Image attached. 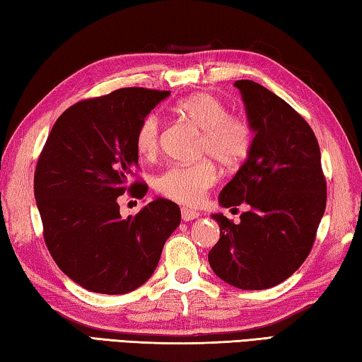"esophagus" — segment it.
Instances as JSON below:
<instances>
[{"label": "esophagus", "mask_w": 362, "mask_h": 362, "mask_svg": "<svg viewBox=\"0 0 362 362\" xmlns=\"http://www.w3.org/2000/svg\"><path fill=\"white\" fill-rule=\"evenodd\" d=\"M199 217V212L198 211H192L188 209V207H182V218L188 222V220H193V218H198Z\"/></svg>", "instance_id": "obj_1"}]
</instances>
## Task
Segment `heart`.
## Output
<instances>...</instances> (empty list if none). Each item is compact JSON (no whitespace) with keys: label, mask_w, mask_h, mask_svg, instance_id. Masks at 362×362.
<instances>
[{"label":"heart","mask_w":362,"mask_h":362,"mask_svg":"<svg viewBox=\"0 0 362 362\" xmlns=\"http://www.w3.org/2000/svg\"><path fill=\"white\" fill-rule=\"evenodd\" d=\"M177 112L201 131L204 139L201 155L212 156L223 168H238L246 161L252 148L254 134L249 122L236 115H228L225 103L209 93H196L177 103ZM161 119L155 113L140 121L136 132V148L144 158H153L159 150ZM217 182V170L211 161L177 164L158 177L156 189L166 198L185 206H196Z\"/></svg>","instance_id":"heart-1"}]
</instances>
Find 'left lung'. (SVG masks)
<instances>
[{
  "label": "left lung",
  "mask_w": 362,
  "mask_h": 362,
  "mask_svg": "<svg viewBox=\"0 0 362 362\" xmlns=\"http://www.w3.org/2000/svg\"><path fill=\"white\" fill-rule=\"evenodd\" d=\"M252 148L218 196L223 207L249 204L241 222L214 214L220 240L209 265L238 289L262 291L297 272L313 247L326 211L321 151L308 122L289 103L259 83L240 79Z\"/></svg>",
  "instance_id": "8db88e82"
}]
</instances>
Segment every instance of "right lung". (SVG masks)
<instances>
[{
	"label": "right lung",
	"mask_w": 362,
	"mask_h": 362,
	"mask_svg": "<svg viewBox=\"0 0 362 362\" xmlns=\"http://www.w3.org/2000/svg\"><path fill=\"white\" fill-rule=\"evenodd\" d=\"M168 90L122 88L81 100L59 116L35 170V199L57 267L90 292L127 293L150 279L180 209L156 198L122 218L118 196L144 198L129 183L139 166L136 132Z\"/></svg>",
	"instance_id": "right-lung-1"
}]
</instances>
